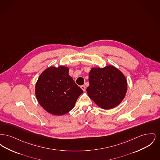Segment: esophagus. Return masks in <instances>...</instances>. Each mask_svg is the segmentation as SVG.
I'll list each match as a JSON object with an SVG mask.
<instances>
[{
    "label": "esophagus",
    "mask_w": 160,
    "mask_h": 160,
    "mask_svg": "<svg viewBox=\"0 0 160 160\" xmlns=\"http://www.w3.org/2000/svg\"><path fill=\"white\" fill-rule=\"evenodd\" d=\"M80 88H81V89H82L83 91H86V87H85V86H84V85H82V86H80Z\"/></svg>",
    "instance_id": "esophagus-1"
}]
</instances>
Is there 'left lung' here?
Wrapping results in <instances>:
<instances>
[{"instance_id": "obj_1", "label": "left lung", "mask_w": 160, "mask_h": 160, "mask_svg": "<svg viewBox=\"0 0 160 160\" xmlns=\"http://www.w3.org/2000/svg\"><path fill=\"white\" fill-rule=\"evenodd\" d=\"M89 82V86L86 89L89 97L103 109H111L118 106L127 91L125 77L112 65L103 68H92Z\"/></svg>"}]
</instances>
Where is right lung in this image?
I'll list each match as a JSON object with an SVG mask.
<instances>
[{
	"label": "right lung",
	"mask_w": 160,
	"mask_h": 160,
	"mask_svg": "<svg viewBox=\"0 0 160 160\" xmlns=\"http://www.w3.org/2000/svg\"><path fill=\"white\" fill-rule=\"evenodd\" d=\"M68 67H49L38 78L35 94L39 104L53 115L68 113L83 92L69 76Z\"/></svg>",
	"instance_id": "right-lung-1"
}]
</instances>
